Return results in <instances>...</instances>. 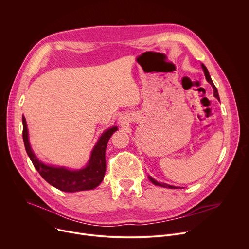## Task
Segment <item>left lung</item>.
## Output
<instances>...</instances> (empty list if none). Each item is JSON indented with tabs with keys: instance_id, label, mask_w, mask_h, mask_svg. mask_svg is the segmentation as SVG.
<instances>
[{
	"instance_id": "obj_1",
	"label": "left lung",
	"mask_w": 249,
	"mask_h": 249,
	"mask_svg": "<svg viewBox=\"0 0 249 249\" xmlns=\"http://www.w3.org/2000/svg\"><path fill=\"white\" fill-rule=\"evenodd\" d=\"M202 66V69H203V71H204V74H205V77H206V80L211 84V86H212V88H213V89H214V95L220 100V96H219V93H218V89H217V88L215 87V85H214V83H213V81H212V79H211V77H210V75H209V72H208V69L206 68V66L204 65V64H202L201 65ZM149 179L155 184V185H159V186H161V187H165V188H170V189H177V188H180V187H176V186H172V185H168V184H166V183H160V182H158L157 180H155L153 177H151V176H149Z\"/></svg>"
}]
</instances>
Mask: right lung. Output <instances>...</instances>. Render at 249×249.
<instances>
[{"mask_svg": "<svg viewBox=\"0 0 249 249\" xmlns=\"http://www.w3.org/2000/svg\"><path fill=\"white\" fill-rule=\"evenodd\" d=\"M22 138L25 151L31 160L34 167L43 178L55 188L65 192H77L90 190L97 187L105 174V151L110 137L117 131V127H112L101 134L91 151L90 159L86 167L79 170H71L64 166L47 165L40 161L31 150L28 141V131L25 118L22 116Z\"/></svg>", "mask_w": 249, "mask_h": 249, "instance_id": "1", "label": "right lung"}]
</instances>
